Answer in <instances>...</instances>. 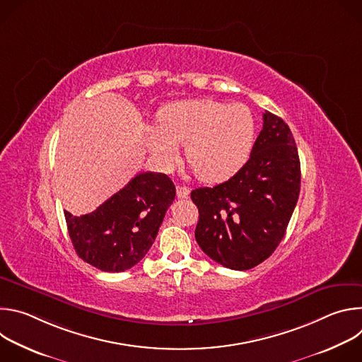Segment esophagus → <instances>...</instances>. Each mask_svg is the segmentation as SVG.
Wrapping results in <instances>:
<instances>
[{
    "mask_svg": "<svg viewBox=\"0 0 362 362\" xmlns=\"http://www.w3.org/2000/svg\"><path fill=\"white\" fill-rule=\"evenodd\" d=\"M189 193H190V189H189V187H186V186H180V185H177V186H176V194H177V197H180V199L187 197V196H189Z\"/></svg>",
    "mask_w": 362,
    "mask_h": 362,
    "instance_id": "34e87169",
    "label": "esophagus"
}]
</instances>
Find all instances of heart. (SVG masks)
Here are the masks:
<instances>
[{
  "label": "heart",
  "instance_id": "1",
  "mask_svg": "<svg viewBox=\"0 0 362 362\" xmlns=\"http://www.w3.org/2000/svg\"><path fill=\"white\" fill-rule=\"evenodd\" d=\"M256 123L240 105L212 98L170 103L159 115L158 127L147 129L153 156L169 168L185 146L187 163L206 183H221L235 176L249 159Z\"/></svg>",
  "mask_w": 362,
  "mask_h": 362
}]
</instances>
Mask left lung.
<instances>
[{"instance_id": "obj_1", "label": "left lung", "mask_w": 362, "mask_h": 362, "mask_svg": "<svg viewBox=\"0 0 362 362\" xmlns=\"http://www.w3.org/2000/svg\"><path fill=\"white\" fill-rule=\"evenodd\" d=\"M299 189L300 163L292 132L281 117L267 112L243 168L215 187L192 190L199 209L196 242L229 269L259 265L282 240Z\"/></svg>"}]
</instances>
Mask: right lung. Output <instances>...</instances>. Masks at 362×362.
<instances>
[{"instance_id":"add662e5","label":"right lung","mask_w":362,"mask_h":362,"mask_svg":"<svg viewBox=\"0 0 362 362\" xmlns=\"http://www.w3.org/2000/svg\"><path fill=\"white\" fill-rule=\"evenodd\" d=\"M176 187L163 173L146 172L83 216L64 212L69 235L81 259L105 272L133 268L153 245Z\"/></svg>"}]
</instances>
